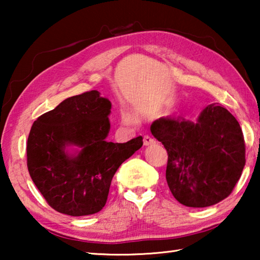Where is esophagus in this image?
Instances as JSON below:
<instances>
[{
	"label": "esophagus",
	"instance_id": "34e87169",
	"mask_svg": "<svg viewBox=\"0 0 260 260\" xmlns=\"http://www.w3.org/2000/svg\"><path fill=\"white\" fill-rule=\"evenodd\" d=\"M155 143H156V140L153 139V138H151V136L146 135L143 138V144H144V146H151V144H155Z\"/></svg>",
	"mask_w": 260,
	"mask_h": 260
}]
</instances>
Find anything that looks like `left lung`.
I'll return each instance as SVG.
<instances>
[{"instance_id": "left-lung-1", "label": "left lung", "mask_w": 260, "mask_h": 260, "mask_svg": "<svg viewBox=\"0 0 260 260\" xmlns=\"http://www.w3.org/2000/svg\"><path fill=\"white\" fill-rule=\"evenodd\" d=\"M150 131L167 151L166 181L179 203L206 208L231 195L245 165V143L227 109L210 104L196 121L159 118Z\"/></svg>"}]
</instances>
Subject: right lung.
Here are the masks:
<instances>
[{"mask_svg":"<svg viewBox=\"0 0 260 260\" xmlns=\"http://www.w3.org/2000/svg\"><path fill=\"white\" fill-rule=\"evenodd\" d=\"M111 102L98 90L64 100L30 128L26 153L30 178L57 212L81 217L107 203L114 173L143 144L142 136L108 142ZM82 148L70 157L64 146Z\"/></svg>","mask_w":260,"mask_h":260,"instance_id":"right-lung-1","label":"right lung"}]
</instances>
